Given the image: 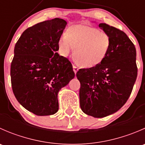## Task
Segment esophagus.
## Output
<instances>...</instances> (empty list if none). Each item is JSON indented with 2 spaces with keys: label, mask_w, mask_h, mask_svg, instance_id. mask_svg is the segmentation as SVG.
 Returning a JSON list of instances; mask_svg holds the SVG:
<instances>
[{
  "label": "esophagus",
  "mask_w": 145,
  "mask_h": 145,
  "mask_svg": "<svg viewBox=\"0 0 145 145\" xmlns=\"http://www.w3.org/2000/svg\"><path fill=\"white\" fill-rule=\"evenodd\" d=\"M73 70H74V73H75V74H76L77 71H78V67H76V65H73Z\"/></svg>",
  "instance_id": "34e87169"
}]
</instances>
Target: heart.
Masks as SVG:
<instances>
[{
  "label": "heart",
  "instance_id": "1",
  "mask_svg": "<svg viewBox=\"0 0 145 145\" xmlns=\"http://www.w3.org/2000/svg\"><path fill=\"white\" fill-rule=\"evenodd\" d=\"M62 56L68 57L75 48V60L84 68L95 67L105 59L111 46L109 35L96 28L76 24L67 29L57 42Z\"/></svg>",
  "mask_w": 145,
  "mask_h": 145
}]
</instances>
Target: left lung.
<instances>
[{
    "label": "left lung",
    "mask_w": 145,
    "mask_h": 145,
    "mask_svg": "<svg viewBox=\"0 0 145 145\" xmlns=\"http://www.w3.org/2000/svg\"><path fill=\"white\" fill-rule=\"evenodd\" d=\"M99 27L110 37L109 52L97 66L76 73L81 83L80 106L86 114L95 118L119 110L129 98L137 75L136 50L128 36L105 23Z\"/></svg>",
    "instance_id": "1"
}]
</instances>
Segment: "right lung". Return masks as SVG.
<instances>
[{
	"mask_svg": "<svg viewBox=\"0 0 145 145\" xmlns=\"http://www.w3.org/2000/svg\"><path fill=\"white\" fill-rule=\"evenodd\" d=\"M67 24L60 18L38 23L26 29L14 46L13 93L23 107L38 116L57 112L58 93L75 76L71 62L57 52Z\"/></svg>",
	"mask_w": 145,
	"mask_h": 145,
	"instance_id": "1",
	"label": "right lung"
}]
</instances>
